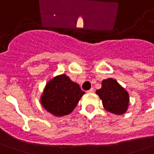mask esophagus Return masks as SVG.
I'll return each instance as SVG.
<instances>
[{
    "label": "esophagus",
    "instance_id": "obj_1",
    "mask_svg": "<svg viewBox=\"0 0 154 154\" xmlns=\"http://www.w3.org/2000/svg\"><path fill=\"white\" fill-rule=\"evenodd\" d=\"M87 92H88V93H94V92H95V89H94V88H91V89H90Z\"/></svg>",
    "mask_w": 154,
    "mask_h": 154
}]
</instances>
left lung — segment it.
<instances>
[{"instance_id": "1", "label": "left lung", "mask_w": 154, "mask_h": 154, "mask_svg": "<svg viewBox=\"0 0 154 154\" xmlns=\"http://www.w3.org/2000/svg\"><path fill=\"white\" fill-rule=\"evenodd\" d=\"M97 94L108 112L119 115L126 112L129 106V94L115 79H103L102 88L97 91Z\"/></svg>"}]
</instances>
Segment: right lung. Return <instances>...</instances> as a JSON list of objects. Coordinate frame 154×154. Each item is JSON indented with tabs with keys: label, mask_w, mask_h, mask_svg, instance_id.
Instances as JSON below:
<instances>
[{
	"label": "right lung",
	"mask_w": 154,
	"mask_h": 154,
	"mask_svg": "<svg viewBox=\"0 0 154 154\" xmlns=\"http://www.w3.org/2000/svg\"><path fill=\"white\" fill-rule=\"evenodd\" d=\"M84 94L79 85L62 75L46 84L41 102L46 111L61 117L71 113Z\"/></svg>",
	"instance_id": "right-lung-1"
}]
</instances>
